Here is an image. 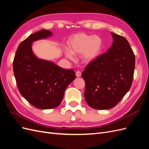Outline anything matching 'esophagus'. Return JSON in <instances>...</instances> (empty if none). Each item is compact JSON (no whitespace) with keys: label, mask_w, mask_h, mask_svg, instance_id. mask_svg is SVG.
I'll return each mask as SVG.
<instances>
[{"label":"esophagus","mask_w":149,"mask_h":149,"mask_svg":"<svg viewBox=\"0 0 149 149\" xmlns=\"http://www.w3.org/2000/svg\"><path fill=\"white\" fill-rule=\"evenodd\" d=\"M76 75L77 77H80L81 76V73L79 71H77L76 72Z\"/></svg>","instance_id":"esophagus-1"}]
</instances>
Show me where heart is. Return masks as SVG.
Returning <instances> with one entry per match:
<instances>
[{"mask_svg": "<svg viewBox=\"0 0 149 149\" xmlns=\"http://www.w3.org/2000/svg\"><path fill=\"white\" fill-rule=\"evenodd\" d=\"M102 39L97 35L91 36L84 33L76 34L68 41V49L65 51V55L70 60L73 59V54H81L84 63H89L97 60L103 50Z\"/></svg>", "mask_w": 149, "mask_h": 149, "instance_id": "obj_1", "label": "heart"}]
</instances>
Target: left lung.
Wrapping results in <instances>:
<instances>
[{"label": "left lung", "mask_w": 149, "mask_h": 149, "mask_svg": "<svg viewBox=\"0 0 149 149\" xmlns=\"http://www.w3.org/2000/svg\"><path fill=\"white\" fill-rule=\"evenodd\" d=\"M113 44L106 53L89 63L82 73L84 97L91 108L106 110L114 107L131 88L135 56L126 38L111 33Z\"/></svg>", "instance_id": "obj_1"}]
</instances>
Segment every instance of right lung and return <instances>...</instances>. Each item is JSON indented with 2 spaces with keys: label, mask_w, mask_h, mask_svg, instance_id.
Returning <instances> with one entry per match:
<instances>
[{
  "label": "right lung",
  "mask_w": 149,
  "mask_h": 149,
  "mask_svg": "<svg viewBox=\"0 0 149 149\" xmlns=\"http://www.w3.org/2000/svg\"><path fill=\"white\" fill-rule=\"evenodd\" d=\"M51 36L52 32L45 29L31 34L18 45L13 63L20 94L39 109L58 107L66 88L76 78L73 70L61 68L52 61L39 58L33 53V42Z\"/></svg>",
  "instance_id": "add662e5"
}]
</instances>
